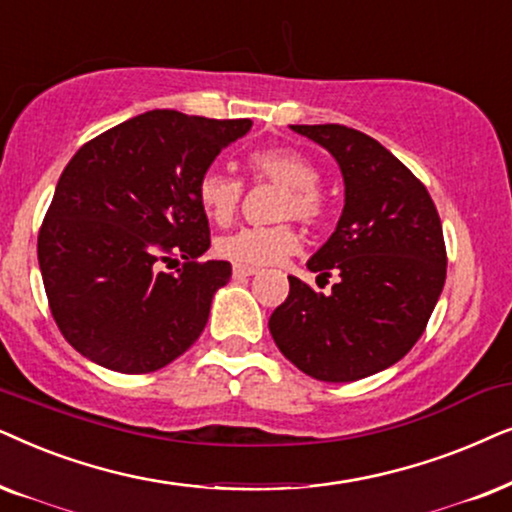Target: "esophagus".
<instances>
[{"instance_id": "esophagus-1", "label": "esophagus", "mask_w": 512, "mask_h": 512, "mask_svg": "<svg viewBox=\"0 0 512 512\" xmlns=\"http://www.w3.org/2000/svg\"><path fill=\"white\" fill-rule=\"evenodd\" d=\"M257 267H248V264H234V278H245V276H252L257 274Z\"/></svg>"}]
</instances>
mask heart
Returning a JSON list of instances; mask_svg holds the SVG:
<instances>
[{
  "label": "heart",
  "mask_w": 512,
  "mask_h": 512,
  "mask_svg": "<svg viewBox=\"0 0 512 512\" xmlns=\"http://www.w3.org/2000/svg\"><path fill=\"white\" fill-rule=\"evenodd\" d=\"M245 170L252 182L281 187L278 217H295L316 227L325 220L327 201L320 192V168L311 156L288 145H269L245 154ZM196 199L208 220L227 224L243 199V182L222 166H208L196 182ZM299 248V234L290 222L274 227H241L217 238L215 250L236 264H274Z\"/></svg>",
  "instance_id": "obj_1"
}]
</instances>
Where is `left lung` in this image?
I'll use <instances>...</instances> for the list:
<instances>
[{
  "instance_id": "left-lung-1",
  "label": "left lung",
  "mask_w": 512,
  "mask_h": 512,
  "mask_svg": "<svg viewBox=\"0 0 512 512\" xmlns=\"http://www.w3.org/2000/svg\"><path fill=\"white\" fill-rule=\"evenodd\" d=\"M335 156L344 213L311 257L330 295L288 276V299L271 313L285 358L320 381H356L398 363L424 335L447 276L440 215L424 182L356 128L292 126Z\"/></svg>"
}]
</instances>
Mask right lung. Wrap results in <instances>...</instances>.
I'll list each match as a JSON object with an SVG mask.
<instances>
[{
	"label": "right lung",
	"instance_id": "right-lung-1",
	"mask_svg": "<svg viewBox=\"0 0 512 512\" xmlns=\"http://www.w3.org/2000/svg\"><path fill=\"white\" fill-rule=\"evenodd\" d=\"M250 119L152 109L88 140L60 175L39 229L49 309L81 356L124 374L154 372L192 346L231 264L210 248L196 182ZM182 256L175 275L163 263Z\"/></svg>",
	"mask_w": 512,
	"mask_h": 512
}]
</instances>
